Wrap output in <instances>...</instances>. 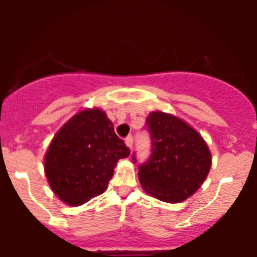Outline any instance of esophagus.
<instances>
[{
    "label": "esophagus",
    "instance_id": "esophagus-1",
    "mask_svg": "<svg viewBox=\"0 0 257 257\" xmlns=\"http://www.w3.org/2000/svg\"><path fill=\"white\" fill-rule=\"evenodd\" d=\"M124 143H126V145H127V147H128V148L133 149V145H134V138H133V135H128V136H127L126 139H124Z\"/></svg>",
    "mask_w": 257,
    "mask_h": 257
}]
</instances>
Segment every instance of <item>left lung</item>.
<instances>
[{
  "mask_svg": "<svg viewBox=\"0 0 257 257\" xmlns=\"http://www.w3.org/2000/svg\"><path fill=\"white\" fill-rule=\"evenodd\" d=\"M145 124L151 134L152 153L139 165L143 189L167 203L189 198L211 169L207 144L193 127L172 114L152 112ZM133 161L136 163L135 153Z\"/></svg>",
  "mask_w": 257,
  "mask_h": 257,
  "instance_id": "1",
  "label": "left lung"
}]
</instances>
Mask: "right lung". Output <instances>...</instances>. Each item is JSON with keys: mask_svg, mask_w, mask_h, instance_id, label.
I'll return each instance as SVG.
<instances>
[{"mask_svg": "<svg viewBox=\"0 0 257 257\" xmlns=\"http://www.w3.org/2000/svg\"><path fill=\"white\" fill-rule=\"evenodd\" d=\"M130 149L100 109H85L54 136L45 156V172L56 196L79 206L105 192L118 160Z\"/></svg>", "mask_w": 257, "mask_h": 257, "instance_id": "obj_1", "label": "right lung"}]
</instances>
